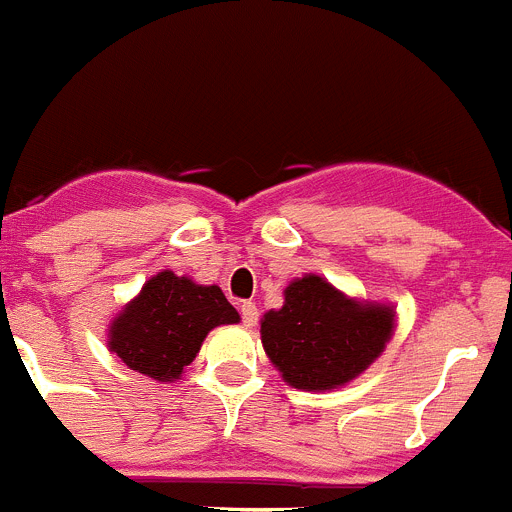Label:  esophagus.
<instances>
[{"label": "esophagus", "instance_id": "esophagus-1", "mask_svg": "<svg viewBox=\"0 0 512 512\" xmlns=\"http://www.w3.org/2000/svg\"><path fill=\"white\" fill-rule=\"evenodd\" d=\"M241 317H243V325H246V327L256 325V320H259V309H256V304L243 302L241 304Z\"/></svg>", "mask_w": 512, "mask_h": 512}]
</instances>
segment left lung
Masks as SVG:
<instances>
[{
    "instance_id": "1",
    "label": "left lung",
    "mask_w": 512,
    "mask_h": 512,
    "mask_svg": "<svg viewBox=\"0 0 512 512\" xmlns=\"http://www.w3.org/2000/svg\"><path fill=\"white\" fill-rule=\"evenodd\" d=\"M393 330V304L348 297L322 276L304 274L289 281L284 304L261 317V345L284 383L332 391L381 358Z\"/></svg>"
}]
</instances>
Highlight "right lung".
Listing matches in <instances>:
<instances>
[{"mask_svg":"<svg viewBox=\"0 0 512 512\" xmlns=\"http://www.w3.org/2000/svg\"><path fill=\"white\" fill-rule=\"evenodd\" d=\"M236 322L241 314L220 287L164 269L109 322L106 345L131 370L172 383L195 360L210 330Z\"/></svg>","mask_w":512,"mask_h":512,"instance_id":"1","label":"right lung"}]
</instances>
